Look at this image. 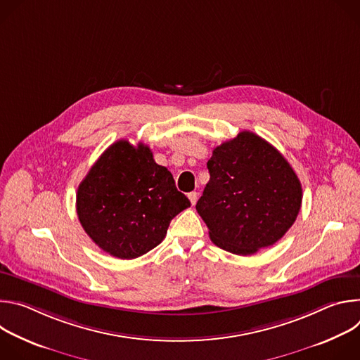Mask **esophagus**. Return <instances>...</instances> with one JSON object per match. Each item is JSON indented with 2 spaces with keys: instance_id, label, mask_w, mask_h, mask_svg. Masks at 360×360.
Returning <instances> with one entry per match:
<instances>
[{
  "instance_id": "34e87169",
  "label": "esophagus",
  "mask_w": 360,
  "mask_h": 360,
  "mask_svg": "<svg viewBox=\"0 0 360 360\" xmlns=\"http://www.w3.org/2000/svg\"><path fill=\"white\" fill-rule=\"evenodd\" d=\"M188 198H189L191 203L195 205L196 200H198V192H195V191H193V192H189V193H188Z\"/></svg>"
}]
</instances>
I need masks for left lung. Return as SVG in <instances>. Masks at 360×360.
<instances>
[{
    "label": "left lung",
    "mask_w": 360,
    "mask_h": 360,
    "mask_svg": "<svg viewBox=\"0 0 360 360\" xmlns=\"http://www.w3.org/2000/svg\"><path fill=\"white\" fill-rule=\"evenodd\" d=\"M210 182L196 211L211 240L235 255L276 243L293 225L302 185L282 153L253 132L242 131L217 146L207 164Z\"/></svg>",
    "instance_id": "8db88e82"
}]
</instances>
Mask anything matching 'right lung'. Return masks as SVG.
<instances>
[{
	"instance_id": "1",
	"label": "right lung",
	"mask_w": 360,
	"mask_h": 360,
	"mask_svg": "<svg viewBox=\"0 0 360 360\" xmlns=\"http://www.w3.org/2000/svg\"><path fill=\"white\" fill-rule=\"evenodd\" d=\"M191 207L172 174L148 145L114 142L78 186L77 215L86 235L111 256L135 259L158 246L171 221Z\"/></svg>"
}]
</instances>
